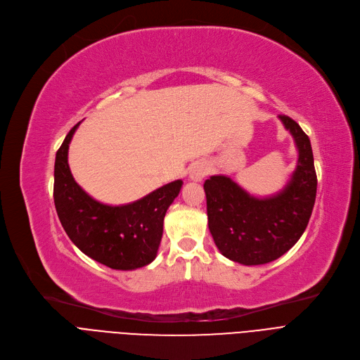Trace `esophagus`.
<instances>
[{"instance_id": "1", "label": "esophagus", "mask_w": 360, "mask_h": 360, "mask_svg": "<svg viewBox=\"0 0 360 360\" xmlns=\"http://www.w3.org/2000/svg\"><path fill=\"white\" fill-rule=\"evenodd\" d=\"M209 172H210V168H209V165L206 164V162H196L193 167H192V170H190V180L192 181H202L207 174H209Z\"/></svg>"}]
</instances>
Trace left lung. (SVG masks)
<instances>
[{
  "label": "left lung",
  "mask_w": 360,
  "mask_h": 360,
  "mask_svg": "<svg viewBox=\"0 0 360 360\" xmlns=\"http://www.w3.org/2000/svg\"><path fill=\"white\" fill-rule=\"evenodd\" d=\"M298 148V164L279 193L256 198L226 176L203 184L207 225L222 256L245 266L266 264L283 256L304 234L316 195V174L308 135L281 115Z\"/></svg>",
  "instance_id": "obj_1"
}]
</instances>
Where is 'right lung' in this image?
<instances>
[{
  "label": "right lung",
  "mask_w": 360,
  "mask_h": 360,
  "mask_svg": "<svg viewBox=\"0 0 360 360\" xmlns=\"http://www.w3.org/2000/svg\"><path fill=\"white\" fill-rule=\"evenodd\" d=\"M79 123L56 153L53 200L59 221L84 255L104 266L135 270L150 264L157 257L165 212L179 196L183 181L168 183L128 205L97 202L78 186L68 165L70 142Z\"/></svg>",
  "instance_id": "add662e5"
}]
</instances>
